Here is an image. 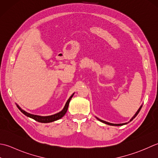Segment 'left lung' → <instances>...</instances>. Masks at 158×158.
<instances>
[{
	"label": "left lung",
	"instance_id": "left-lung-1",
	"mask_svg": "<svg viewBox=\"0 0 158 158\" xmlns=\"http://www.w3.org/2000/svg\"><path fill=\"white\" fill-rule=\"evenodd\" d=\"M141 108H142V106H140V108L138 109V111L136 112V113L135 114V115L134 116V117L131 118V119L130 120V121H132L134 118L136 117L137 116V114L139 113V112H140V109H141ZM98 119L99 121H101V122H102V123H106V124H107V125H114V126H120V125H125V124H126V123H121V124H114V123H108V122H106V121H103V120H101V119H99V118H97Z\"/></svg>",
	"mask_w": 158,
	"mask_h": 158
}]
</instances>
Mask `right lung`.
Here are the masks:
<instances>
[{"mask_svg":"<svg viewBox=\"0 0 158 158\" xmlns=\"http://www.w3.org/2000/svg\"><path fill=\"white\" fill-rule=\"evenodd\" d=\"M73 94L69 98L68 100H67V102H66L65 107H64V108L62 110H61L59 112H58V113H56L55 114H53V115H51V116L41 117V116L31 114L30 113H28V112H25L23 110H22V109L20 107H19V106H18V105H17V107L18 108L19 110H20L24 114H25L26 116H27V117H28L33 118V119L35 120V121H37L38 122H40V123H50V122H52V121L59 119V118H62L63 116L65 114V113L67 112V108H68L69 103L71 100V99H72V98L73 97Z\"/></svg>","mask_w":158,"mask_h":158,"instance_id":"obj_1","label":"right lung"}]
</instances>
